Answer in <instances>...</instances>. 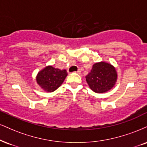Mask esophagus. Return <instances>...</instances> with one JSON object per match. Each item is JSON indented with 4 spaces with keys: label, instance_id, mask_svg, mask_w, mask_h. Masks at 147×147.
I'll list each match as a JSON object with an SVG mask.
<instances>
[{
    "label": "esophagus",
    "instance_id": "1",
    "mask_svg": "<svg viewBox=\"0 0 147 147\" xmlns=\"http://www.w3.org/2000/svg\"><path fill=\"white\" fill-rule=\"evenodd\" d=\"M76 72H77V73H78V74H80V73H81V70H77V71Z\"/></svg>",
    "mask_w": 147,
    "mask_h": 147
}]
</instances>
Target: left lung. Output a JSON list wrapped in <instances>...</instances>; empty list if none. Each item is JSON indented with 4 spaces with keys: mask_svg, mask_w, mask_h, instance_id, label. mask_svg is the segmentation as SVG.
<instances>
[{
    "mask_svg": "<svg viewBox=\"0 0 147 147\" xmlns=\"http://www.w3.org/2000/svg\"><path fill=\"white\" fill-rule=\"evenodd\" d=\"M86 79L92 90L103 93L114 87L117 79V72L112 65L101 61L93 65Z\"/></svg>",
    "mask_w": 147,
    "mask_h": 147,
    "instance_id": "left-lung-1",
    "label": "left lung"
}]
</instances>
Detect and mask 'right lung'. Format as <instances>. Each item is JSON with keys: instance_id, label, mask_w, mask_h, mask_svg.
<instances>
[{"instance_id": "obj_1", "label": "right lung", "mask_w": 147, "mask_h": 147, "mask_svg": "<svg viewBox=\"0 0 147 147\" xmlns=\"http://www.w3.org/2000/svg\"><path fill=\"white\" fill-rule=\"evenodd\" d=\"M68 75L66 70H59L53 66H47L38 72L36 80L39 86L46 92H52L62 84Z\"/></svg>"}]
</instances>
